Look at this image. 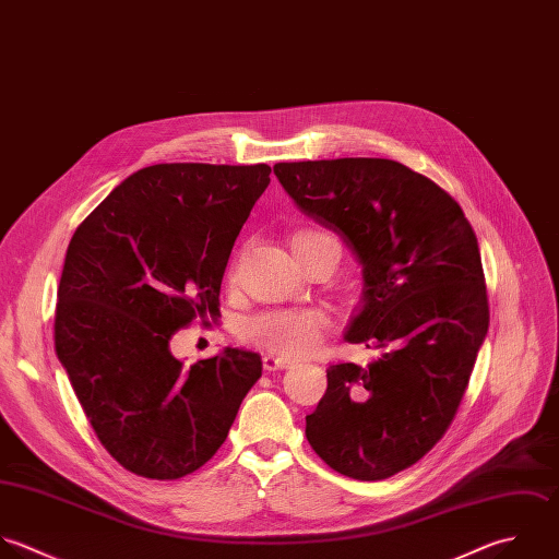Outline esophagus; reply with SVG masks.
Masks as SVG:
<instances>
[{
	"mask_svg": "<svg viewBox=\"0 0 559 559\" xmlns=\"http://www.w3.org/2000/svg\"><path fill=\"white\" fill-rule=\"evenodd\" d=\"M289 366H294V361L287 359V357H281V355H274V353L263 355V368H265L267 372L283 370V368H289Z\"/></svg>",
	"mask_w": 559,
	"mask_h": 559,
	"instance_id": "esophagus-1",
	"label": "esophagus"
}]
</instances>
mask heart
Here are the masks:
<instances>
[{"mask_svg":"<svg viewBox=\"0 0 559 559\" xmlns=\"http://www.w3.org/2000/svg\"><path fill=\"white\" fill-rule=\"evenodd\" d=\"M333 239L320 228H298L289 235L294 254L305 257L316 243ZM326 329V318L313 309H272L241 322V337L270 353L298 357L313 350Z\"/></svg>","mask_w":559,"mask_h":559,"instance_id":"obj_1","label":"heart"}]
</instances>
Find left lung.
<instances>
[{
  "mask_svg": "<svg viewBox=\"0 0 559 559\" xmlns=\"http://www.w3.org/2000/svg\"><path fill=\"white\" fill-rule=\"evenodd\" d=\"M274 174L359 261L361 309L344 340L379 350L326 370L307 440L346 477L388 479L447 433L488 335L475 230L444 189L390 158L276 163Z\"/></svg>",
  "mask_w": 559,
  "mask_h": 559,
  "instance_id": "left-lung-1",
  "label": "left lung"
}]
</instances>
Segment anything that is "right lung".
<instances>
[{
    "label": "right lung",
    "mask_w": 559,
    "mask_h": 559,
    "mask_svg": "<svg viewBox=\"0 0 559 559\" xmlns=\"http://www.w3.org/2000/svg\"><path fill=\"white\" fill-rule=\"evenodd\" d=\"M270 174L265 163L150 165L71 237L56 355L102 447L134 475L180 479L204 466L261 377L252 350L185 368L169 340L217 313L230 250Z\"/></svg>",
    "instance_id": "right-lung-1"
}]
</instances>
